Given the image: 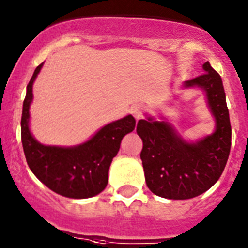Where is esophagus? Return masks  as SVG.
<instances>
[{
  "label": "esophagus",
  "instance_id": "34e87169",
  "mask_svg": "<svg viewBox=\"0 0 248 248\" xmlns=\"http://www.w3.org/2000/svg\"><path fill=\"white\" fill-rule=\"evenodd\" d=\"M131 114L135 117V119H140V118H142V115H144V108H142L140 104H136V106H134L133 108H131Z\"/></svg>",
  "mask_w": 248,
  "mask_h": 248
}]
</instances>
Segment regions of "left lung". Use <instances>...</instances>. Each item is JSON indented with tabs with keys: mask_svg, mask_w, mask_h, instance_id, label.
<instances>
[{
	"mask_svg": "<svg viewBox=\"0 0 248 248\" xmlns=\"http://www.w3.org/2000/svg\"><path fill=\"white\" fill-rule=\"evenodd\" d=\"M204 74L186 81V87L205 90L217 122L214 134L197 144L181 139L170 124L152 118L139 120L136 131L142 139L140 157L145 181L154 194L167 199H190L206 192L220 178L231 147V124L220 75L203 65Z\"/></svg>",
	"mask_w": 248,
	"mask_h": 248,
	"instance_id": "1",
	"label": "left lung"
}]
</instances>
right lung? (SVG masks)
<instances>
[{
    "label": "right lung",
    "instance_id": "obj_1",
    "mask_svg": "<svg viewBox=\"0 0 248 248\" xmlns=\"http://www.w3.org/2000/svg\"><path fill=\"white\" fill-rule=\"evenodd\" d=\"M43 63L36 67L27 86L20 120V134L27 163L36 178L47 188L67 198H90L101 193L108 183L109 166L118 154L124 135L135 129L131 115L103 126L92 139L75 147L45 146L29 131V106L33 82Z\"/></svg>",
    "mask_w": 248,
    "mask_h": 248
}]
</instances>
